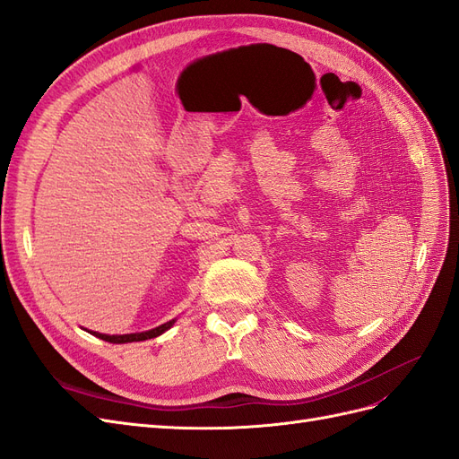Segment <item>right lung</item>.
<instances>
[{
	"label": "right lung",
	"mask_w": 459,
	"mask_h": 459,
	"mask_svg": "<svg viewBox=\"0 0 459 459\" xmlns=\"http://www.w3.org/2000/svg\"><path fill=\"white\" fill-rule=\"evenodd\" d=\"M176 324V319H170V322H166L155 329H149V331H142V333H128V335H105V333H97V331H90L93 333L95 337H100L107 342H115V344H124V342H137V341H147V339H155L159 335H162L164 331H169L172 325Z\"/></svg>",
	"instance_id": "1"
}]
</instances>
